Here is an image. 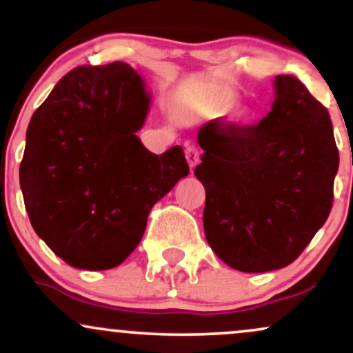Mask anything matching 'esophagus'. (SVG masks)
<instances>
[{"mask_svg": "<svg viewBox=\"0 0 353 353\" xmlns=\"http://www.w3.org/2000/svg\"><path fill=\"white\" fill-rule=\"evenodd\" d=\"M185 159H188L190 169L196 168V165L201 163V152H199V149H197L196 145H189V148L185 149Z\"/></svg>", "mask_w": 353, "mask_h": 353, "instance_id": "obj_1", "label": "esophagus"}]
</instances>
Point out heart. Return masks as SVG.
I'll list each match as a JSON object with an SVG mask.
<instances>
[{
    "mask_svg": "<svg viewBox=\"0 0 353 353\" xmlns=\"http://www.w3.org/2000/svg\"><path fill=\"white\" fill-rule=\"evenodd\" d=\"M236 106V99L224 92H209L199 101V108L205 114H224Z\"/></svg>",
    "mask_w": 353,
    "mask_h": 353,
    "instance_id": "1",
    "label": "heart"
}]
</instances>
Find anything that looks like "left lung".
<instances>
[{"label":"left lung","mask_w":353,"mask_h":353,"mask_svg":"<svg viewBox=\"0 0 353 353\" xmlns=\"http://www.w3.org/2000/svg\"><path fill=\"white\" fill-rule=\"evenodd\" d=\"M274 88L272 109L259 124L210 121L197 134L205 239L241 272L292 264L334 202L339 149L329 111L295 76L279 74Z\"/></svg>","instance_id":"obj_1"}]
</instances>
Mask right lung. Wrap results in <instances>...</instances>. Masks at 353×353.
I'll return each instance as SVG.
<instances>
[{
	"label": "right lung",
	"instance_id": "right-lung-1",
	"mask_svg": "<svg viewBox=\"0 0 353 353\" xmlns=\"http://www.w3.org/2000/svg\"><path fill=\"white\" fill-rule=\"evenodd\" d=\"M149 101L141 76L114 61L74 68L31 117L24 205L34 232L76 269L123 264L152 205L189 174L181 145L157 156L136 136Z\"/></svg>",
	"mask_w": 353,
	"mask_h": 353
}]
</instances>
